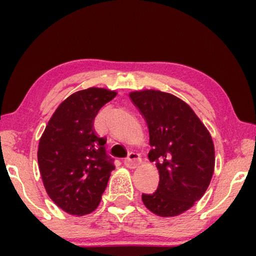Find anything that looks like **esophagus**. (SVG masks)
Returning <instances> with one entry per match:
<instances>
[{
	"label": "esophagus",
	"instance_id": "obj_1",
	"mask_svg": "<svg viewBox=\"0 0 256 256\" xmlns=\"http://www.w3.org/2000/svg\"><path fill=\"white\" fill-rule=\"evenodd\" d=\"M140 163H141V157H140L138 154L136 152H129L127 158H124V164L127 168H130V169H134L138 166H140Z\"/></svg>",
	"mask_w": 256,
	"mask_h": 256
}]
</instances>
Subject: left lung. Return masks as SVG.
<instances>
[{"instance_id":"1","label":"left lung","mask_w":256,"mask_h":256,"mask_svg":"<svg viewBox=\"0 0 256 256\" xmlns=\"http://www.w3.org/2000/svg\"><path fill=\"white\" fill-rule=\"evenodd\" d=\"M149 129V160L160 183L142 194L144 205L160 216H174L194 206L208 190L214 170L212 138L194 112L172 94L155 90L129 94Z\"/></svg>"}]
</instances>
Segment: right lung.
I'll return each instance as SVG.
<instances>
[{
    "label": "right lung",
    "mask_w": 256,
    "mask_h": 256,
    "mask_svg": "<svg viewBox=\"0 0 256 256\" xmlns=\"http://www.w3.org/2000/svg\"><path fill=\"white\" fill-rule=\"evenodd\" d=\"M115 96L96 87L72 94L59 104L40 140L38 166L45 190L70 214L94 211L115 169L106 138L93 128L98 112Z\"/></svg>",
    "instance_id": "add662e5"
}]
</instances>
